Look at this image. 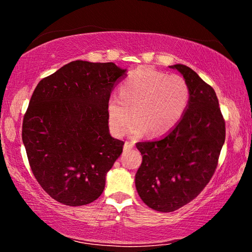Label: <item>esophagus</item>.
Returning <instances> with one entry per match:
<instances>
[{"mask_svg":"<svg viewBox=\"0 0 252 252\" xmlns=\"http://www.w3.org/2000/svg\"><path fill=\"white\" fill-rule=\"evenodd\" d=\"M133 146H134V143L133 142H130V141H126V143H125V151H127V150H131L132 148H133Z\"/></svg>","mask_w":252,"mask_h":252,"instance_id":"esophagus-1","label":"esophagus"}]
</instances>
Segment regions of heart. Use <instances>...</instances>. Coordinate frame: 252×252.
Segmentation results:
<instances>
[{"mask_svg": "<svg viewBox=\"0 0 252 252\" xmlns=\"http://www.w3.org/2000/svg\"><path fill=\"white\" fill-rule=\"evenodd\" d=\"M189 96V88L180 75L141 67L121 85L120 96L109 99L106 113L110 129L116 135H123L134 114L135 121L130 129L133 135L146 131L151 135L167 133L183 116Z\"/></svg>", "mask_w": 252, "mask_h": 252, "instance_id": "heart-1", "label": "heart"}]
</instances>
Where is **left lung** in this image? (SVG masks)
Wrapping results in <instances>:
<instances>
[{"mask_svg":"<svg viewBox=\"0 0 252 252\" xmlns=\"http://www.w3.org/2000/svg\"><path fill=\"white\" fill-rule=\"evenodd\" d=\"M189 88V103L180 121L161 139L138 142L142 163L135 188L149 208L172 212L197 197L218 165L225 125L218 97L189 66L174 64Z\"/></svg>","mask_w":252,"mask_h":252,"instance_id":"left-lung-1","label":"left lung"}]
</instances>
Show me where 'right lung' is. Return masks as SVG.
I'll use <instances>...</instances> for the list:
<instances>
[{"label":"right lung","instance_id":"add662e5","mask_svg":"<svg viewBox=\"0 0 252 252\" xmlns=\"http://www.w3.org/2000/svg\"><path fill=\"white\" fill-rule=\"evenodd\" d=\"M126 75L112 62L72 61L42 79L24 114L22 140L30 167L60 203H91L123 144L109 132L111 92Z\"/></svg>","mask_w":252,"mask_h":252}]
</instances>
